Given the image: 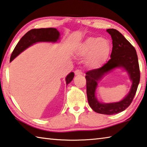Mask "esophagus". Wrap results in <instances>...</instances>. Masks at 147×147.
I'll return each instance as SVG.
<instances>
[{"label":"esophagus","mask_w":147,"mask_h":147,"mask_svg":"<svg viewBox=\"0 0 147 147\" xmlns=\"http://www.w3.org/2000/svg\"><path fill=\"white\" fill-rule=\"evenodd\" d=\"M74 73H75L76 75H80L82 74V71L80 69H76V70L74 71Z\"/></svg>","instance_id":"1"}]
</instances>
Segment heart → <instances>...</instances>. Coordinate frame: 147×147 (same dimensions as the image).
<instances>
[{"mask_svg": "<svg viewBox=\"0 0 147 147\" xmlns=\"http://www.w3.org/2000/svg\"><path fill=\"white\" fill-rule=\"evenodd\" d=\"M111 44L107 40L100 37H88L77 48L81 56H88V63L98 67L108 59L111 53Z\"/></svg>", "mask_w": 147, "mask_h": 147, "instance_id": "heart-1", "label": "heart"}]
</instances>
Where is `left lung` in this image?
I'll return each instance as SVG.
<instances>
[{"label":"left lung","instance_id":"1","mask_svg":"<svg viewBox=\"0 0 147 147\" xmlns=\"http://www.w3.org/2000/svg\"><path fill=\"white\" fill-rule=\"evenodd\" d=\"M107 31L113 40L111 58L101 67L87 71L85 78L87 100L90 107L97 113L113 115L123 111L132 103L140 83V71L136 51L132 45L116 29H108ZM116 67H123L127 71L133 82L131 89L121 101L110 104L100 103L95 96L97 82L106 73Z\"/></svg>","mask_w":147,"mask_h":147}]
</instances>
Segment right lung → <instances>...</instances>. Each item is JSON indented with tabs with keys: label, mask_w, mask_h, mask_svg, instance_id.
Wrapping results in <instances>:
<instances>
[{
	"label": "right lung",
	"mask_w": 147,
	"mask_h": 147,
	"mask_svg": "<svg viewBox=\"0 0 147 147\" xmlns=\"http://www.w3.org/2000/svg\"><path fill=\"white\" fill-rule=\"evenodd\" d=\"M59 31L55 28H49L31 29L21 38L17 46H15L11 55L10 62H11L23 51L32 46L33 44L39 42H55L59 39ZM74 76V74L73 72L67 76L65 78L67 84H69L73 80Z\"/></svg>",
	"instance_id": "1"
}]
</instances>
